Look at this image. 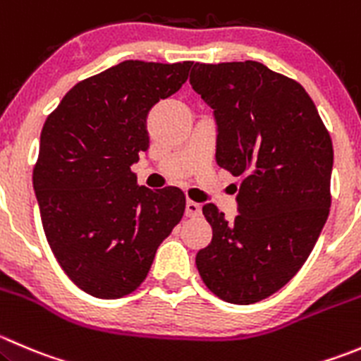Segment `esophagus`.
<instances>
[{"label": "esophagus", "mask_w": 361, "mask_h": 361, "mask_svg": "<svg viewBox=\"0 0 361 361\" xmlns=\"http://www.w3.org/2000/svg\"><path fill=\"white\" fill-rule=\"evenodd\" d=\"M185 215L187 216H199L201 215V204L195 201H187V206H185Z\"/></svg>", "instance_id": "34e87169"}]
</instances>
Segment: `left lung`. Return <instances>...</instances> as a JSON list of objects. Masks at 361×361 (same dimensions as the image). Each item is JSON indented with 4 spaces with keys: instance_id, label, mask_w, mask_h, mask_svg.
<instances>
[{
    "instance_id": "8db88e82",
    "label": "left lung",
    "mask_w": 361,
    "mask_h": 361,
    "mask_svg": "<svg viewBox=\"0 0 361 361\" xmlns=\"http://www.w3.org/2000/svg\"><path fill=\"white\" fill-rule=\"evenodd\" d=\"M190 84L215 114L216 164L241 176L233 220L202 206L213 238L195 264L213 295L250 305L312 252L330 213L334 146L302 84L262 63H195Z\"/></svg>"
}]
</instances>
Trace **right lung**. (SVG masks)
Wrapping results in <instances>:
<instances>
[{"label":"right lung","instance_id":"right-lung-1","mask_svg":"<svg viewBox=\"0 0 361 361\" xmlns=\"http://www.w3.org/2000/svg\"><path fill=\"white\" fill-rule=\"evenodd\" d=\"M192 61L128 59L80 80L45 120L33 188L42 226L70 281L116 300L142 284L157 248L181 220L178 187H139L149 109L176 93Z\"/></svg>","mask_w":361,"mask_h":361}]
</instances>
